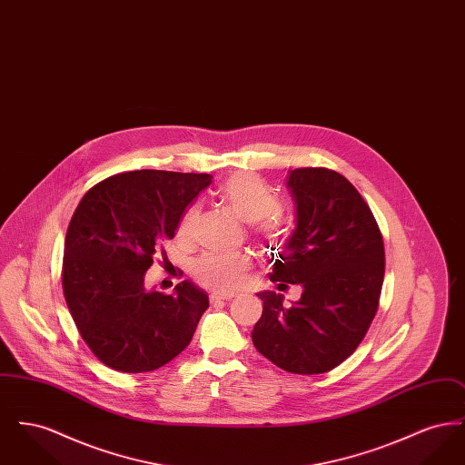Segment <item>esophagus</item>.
Masks as SVG:
<instances>
[{
  "mask_svg": "<svg viewBox=\"0 0 465 465\" xmlns=\"http://www.w3.org/2000/svg\"><path fill=\"white\" fill-rule=\"evenodd\" d=\"M233 296H235V294H230V292H218V291H216V292H213V294H211V300H213V302H220V300H223V302H230Z\"/></svg>",
  "mask_w": 465,
  "mask_h": 465,
  "instance_id": "1",
  "label": "esophagus"
}]
</instances>
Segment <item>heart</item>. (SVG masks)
Listing matches in <instances>:
<instances>
[{"instance_id":"heart-1","label":"heart","mask_w":465,"mask_h":465,"mask_svg":"<svg viewBox=\"0 0 465 465\" xmlns=\"http://www.w3.org/2000/svg\"><path fill=\"white\" fill-rule=\"evenodd\" d=\"M222 200L239 220L247 224H258L266 235H279L282 232V218L277 213L279 202L260 177L249 173L230 177L223 184ZM199 218V207L186 211L177 228L181 241H190L193 237ZM249 268L251 262L245 256L205 254L193 266V275L207 288L232 292L242 288Z\"/></svg>"}]
</instances>
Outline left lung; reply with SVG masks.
Instances as JSON below:
<instances>
[{"label": "left lung", "mask_w": 465, "mask_h": 465, "mask_svg": "<svg viewBox=\"0 0 465 465\" xmlns=\"http://www.w3.org/2000/svg\"><path fill=\"white\" fill-rule=\"evenodd\" d=\"M294 228L270 281L302 286V298L262 291V319L251 332L260 354L296 375L341 364L368 331L385 272L375 216L349 179L330 169H294L288 176Z\"/></svg>", "instance_id": "left-lung-1"}]
</instances>
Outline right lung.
I'll use <instances>...</instances> for the list:
<instances>
[{"instance_id": "1", "label": "right lung", "mask_w": 465, "mask_h": 465, "mask_svg": "<svg viewBox=\"0 0 465 465\" xmlns=\"http://www.w3.org/2000/svg\"><path fill=\"white\" fill-rule=\"evenodd\" d=\"M211 183L209 174L133 171L104 179L78 203L64 241V298L90 351L113 370L146 373L167 364L209 309L193 282L162 294L144 275Z\"/></svg>"}]
</instances>
